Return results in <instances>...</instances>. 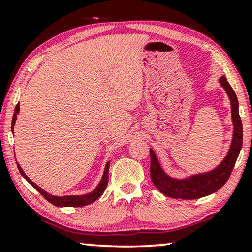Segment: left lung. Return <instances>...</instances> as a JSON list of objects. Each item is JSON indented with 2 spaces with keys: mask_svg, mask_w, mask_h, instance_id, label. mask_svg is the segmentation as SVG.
<instances>
[{
  "mask_svg": "<svg viewBox=\"0 0 252 252\" xmlns=\"http://www.w3.org/2000/svg\"><path fill=\"white\" fill-rule=\"evenodd\" d=\"M219 85L225 89L230 103L233 136L226 156L216 167L185 178L172 177L161 166L157 155L150 148V175L155 187L172 198L196 199L211 195L225 185L232 173L243 142V127L239 115V101L225 75L219 78Z\"/></svg>",
  "mask_w": 252,
  "mask_h": 252,
  "instance_id": "left-lung-1",
  "label": "left lung"
}]
</instances>
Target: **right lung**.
Listing matches in <instances>:
<instances>
[{
    "mask_svg": "<svg viewBox=\"0 0 252 252\" xmlns=\"http://www.w3.org/2000/svg\"><path fill=\"white\" fill-rule=\"evenodd\" d=\"M19 110H20V106H19V103H18V104H17V106H16V109H15V115H13V117H12V123H11L12 133H13V127H15V124H16V120H17V116H18V113H19ZM17 166H18V170L20 172V174L23 175V178H25L26 180L29 181L30 184L32 185L33 187L35 188L36 190L39 191L40 194L47 199L48 202L51 203V204H54L55 206H60V208H67V206L77 208V206H85V205L92 204V203H94L96 199H97L99 196H101L103 192H104L105 188H106V185H108L110 161L106 163L101 180H99L98 185L96 186V188L94 189V190H92L91 192H87V194H84V195H66V196H55V195L49 194V192H47L46 190H44V189L39 187V186H37L36 184H34V182L31 180V179L25 174V172H24V170L22 167H20V165L18 163H17Z\"/></svg>",
    "mask_w": 252,
    "mask_h": 252,
    "instance_id": "1",
    "label": "right lung"
}]
</instances>
